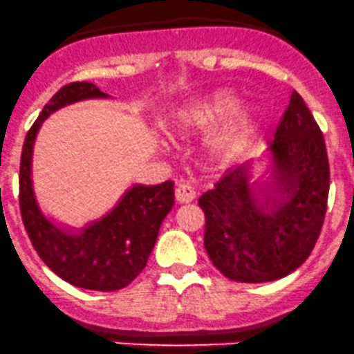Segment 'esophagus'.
Segmentation results:
<instances>
[{
    "label": "esophagus",
    "mask_w": 354,
    "mask_h": 354,
    "mask_svg": "<svg viewBox=\"0 0 354 354\" xmlns=\"http://www.w3.org/2000/svg\"><path fill=\"white\" fill-rule=\"evenodd\" d=\"M194 197H196V192L191 185L187 184H180L176 187V201L177 204H189L192 203Z\"/></svg>",
    "instance_id": "1"
}]
</instances>
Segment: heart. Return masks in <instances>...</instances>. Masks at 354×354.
<instances>
[{"label":"heart","instance_id":"heart-1","mask_svg":"<svg viewBox=\"0 0 354 354\" xmlns=\"http://www.w3.org/2000/svg\"><path fill=\"white\" fill-rule=\"evenodd\" d=\"M238 104L239 97L234 93H216L214 96L197 102L182 113L176 133L180 136H189L207 131L234 112L226 127H223L207 143L209 160L218 165L233 162L250 143L260 121V111L257 106L245 104L238 108Z\"/></svg>","mask_w":354,"mask_h":354}]
</instances>
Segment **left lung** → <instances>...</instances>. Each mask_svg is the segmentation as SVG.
Masks as SVG:
<instances>
[{
	"label": "left lung",
	"instance_id": "1",
	"mask_svg": "<svg viewBox=\"0 0 354 354\" xmlns=\"http://www.w3.org/2000/svg\"><path fill=\"white\" fill-rule=\"evenodd\" d=\"M270 151L275 180L261 191L260 201L250 189V165L224 176L199 199L206 216L204 248L212 265L234 282H272L297 270L314 250L324 223L328 151L297 91L277 124Z\"/></svg>",
	"mask_w": 354,
	"mask_h": 354
}]
</instances>
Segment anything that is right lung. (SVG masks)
<instances>
[{
    "mask_svg": "<svg viewBox=\"0 0 354 354\" xmlns=\"http://www.w3.org/2000/svg\"><path fill=\"white\" fill-rule=\"evenodd\" d=\"M93 97L108 94L86 81L64 86L26 133L20 160V212L33 248L55 275L87 290L113 292L130 285L147 267L163 218L174 206V182L133 185L109 214L79 234L64 233L41 214L32 187V153L39 128L57 109Z\"/></svg>",
    "mask_w": 354,
    "mask_h": 354,
    "instance_id": "add662e5",
    "label": "right lung"
}]
</instances>
